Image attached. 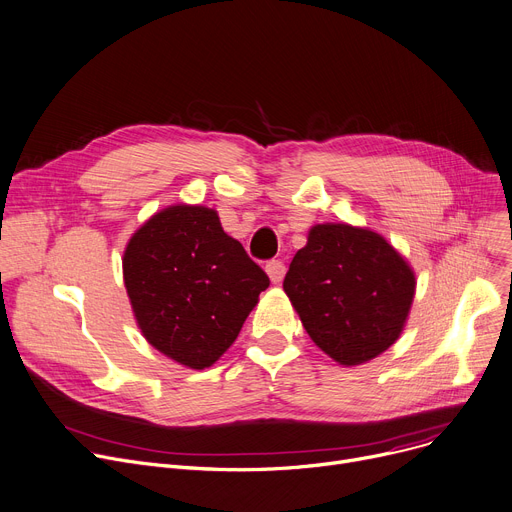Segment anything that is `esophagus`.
I'll use <instances>...</instances> for the list:
<instances>
[{
	"label": "esophagus",
	"instance_id": "obj_1",
	"mask_svg": "<svg viewBox=\"0 0 512 512\" xmlns=\"http://www.w3.org/2000/svg\"><path fill=\"white\" fill-rule=\"evenodd\" d=\"M265 271H267L271 284H280L284 280V276H286V265L282 261H269L265 265Z\"/></svg>",
	"mask_w": 512,
	"mask_h": 512
}]
</instances>
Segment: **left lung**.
Instances as JSON below:
<instances>
[{
	"mask_svg": "<svg viewBox=\"0 0 512 512\" xmlns=\"http://www.w3.org/2000/svg\"><path fill=\"white\" fill-rule=\"evenodd\" d=\"M306 333L337 364L387 352L403 331L416 274L379 232L346 222L315 224L284 280Z\"/></svg>",
	"mask_w": 512,
	"mask_h": 512,
	"instance_id": "obj_1",
	"label": "left lung"
}]
</instances>
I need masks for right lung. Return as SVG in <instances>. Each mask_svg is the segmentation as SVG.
Here are the masks:
<instances>
[{
    "instance_id": "right-lung-1",
    "label": "right lung",
    "mask_w": 512,
    "mask_h": 512,
    "mask_svg": "<svg viewBox=\"0 0 512 512\" xmlns=\"http://www.w3.org/2000/svg\"><path fill=\"white\" fill-rule=\"evenodd\" d=\"M123 282L146 342L193 370L210 368L234 344L269 286L218 212L191 203L156 212L131 234Z\"/></svg>"
}]
</instances>
